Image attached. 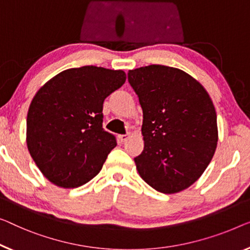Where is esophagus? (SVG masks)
Listing matches in <instances>:
<instances>
[{
  "mask_svg": "<svg viewBox=\"0 0 250 250\" xmlns=\"http://www.w3.org/2000/svg\"><path fill=\"white\" fill-rule=\"evenodd\" d=\"M129 137H130L129 133H126V135H120L118 137V139H119V141H120V143H125V141L129 139Z\"/></svg>",
  "mask_w": 250,
  "mask_h": 250,
  "instance_id": "1",
  "label": "esophagus"
}]
</instances>
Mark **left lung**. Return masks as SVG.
<instances>
[{"mask_svg":"<svg viewBox=\"0 0 250 250\" xmlns=\"http://www.w3.org/2000/svg\"><path fill=\"white\" fill-rule=\"evenodd\" d=\"M128 81L144 113L138 173L158 192L183 191L199 180L217 148V113L210 95L195 78L168 66L129 70Z\"/></svg>","mask_w":250,"mask_h":250,"instance_id":"8db88e82","label":"left lung"}]
</instances>
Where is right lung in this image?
<instances>
[{
    "label": "right lung",
    "mask_w": 250,
    "mask_h": 250,
    "mask_svg": "<svg viewBox=\"0 0 250 250\" xmlns=\"http://www.w3.org/2000/svg\"><path fill=\"white\" fill-rule=\"evenodd\" d=\"M126 80L124 70L83 66L57 74L33 96L27 145L43 176L64 188L87 183L117 146L103 129V102Z\"/></svg>",
    "instance_id": "obj_1"
}]
</instances>
